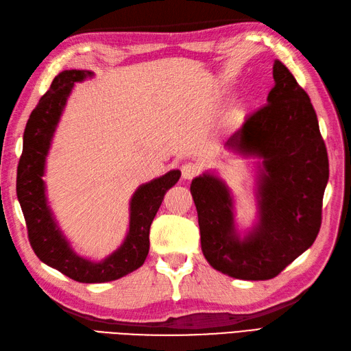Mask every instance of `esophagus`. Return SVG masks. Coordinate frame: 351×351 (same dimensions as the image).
Instances as JSON below:
<instances>
[{
	"label": "esophagus",
	"mask_w": 351,
	"mask_h": 351,
	"mask_svg": "<svg viewBox=\"0 0 351 351\" xmlns=\"http://www.w3.org/2000/svg\"><path fill=\"white\" fill-rule=\"evenodd\" d=\"M199 171H201V167L195 162H187L182 167V176L184 180L195 178L199 174Z\"/></svg>",
	"instance_id": "1"
}]
</instances>
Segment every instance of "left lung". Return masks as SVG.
Here are the masks:
<instances>
[{
    "mask_svg": "<svg viewBox=\"0 0 351 351\" xmlns=\"http://www.w3.org/2000/svg\"><path fill=\"white\" fill-rule=\"evenodd\" d=\"M273 80L267 105L226 141L236 154L263 159L258 224L241 238L223 180L202 174L191 184L206 261L243 280L273 279L313 245L329 178L326 146L308 94L280 60H274Z\"/></svg>",
    "mask_w": 351,
    "mask_h": 351,
    "instance_id": "obj_1",
    "label": "left lung"
}]
</instances>
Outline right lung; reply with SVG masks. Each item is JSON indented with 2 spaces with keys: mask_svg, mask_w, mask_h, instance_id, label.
I'll return each instance as SVG.
<instances>
[{
  "mask_svg": "<svg viewBox=\"0 0 351 351\" xmlns=\"http://www.w3.org/2000/svg\"><path fill=\"white\" fill-rule=\"evenodd\" d=\"M93 77L90 71H63L32 110L23 134V152L17 165V197L27 227V238L36 257L47 266L77 282L101 283L117 280L137 270L149 254V230L168 189L182 173L178 169L140 186L130 204V230L119 248L100 263L75 254L64 239L47 205L43 182L45 156L54 130L75 82Z\"/></svg>",
  "mask_w": 351,
  "mask_h": 351,
  "instance_id": "1",
  "label": "right lung"
}]
</instances>
